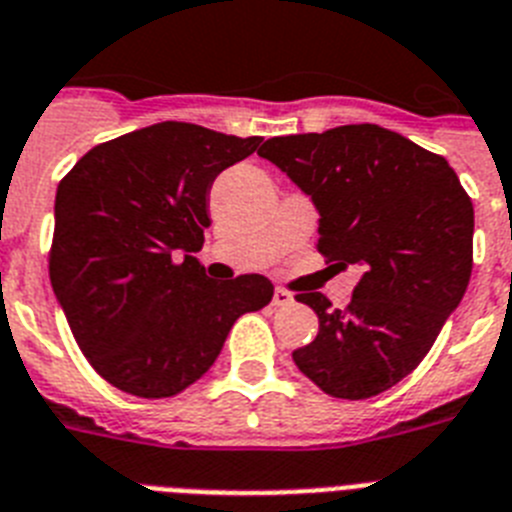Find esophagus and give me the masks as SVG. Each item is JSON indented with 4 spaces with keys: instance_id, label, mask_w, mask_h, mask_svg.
Here are the masks:
<instances>
[{
    "instance_id": "obj_1",
    "label": "esophagus",
    "mask_w": 512,
    "mask_h": 512,
    "mask_svg": "<svg viewBox=\"0 0 512 512\" xmlns=\"http://www.w3.org/2000/svg\"><path fill=\"white\" fill-rule=\"evenodd\" d=\"M292 302H294L292 292H286V289H281V286L273 292V305L276 307H286V305H292Z\"/></svg>"
}]
</instances>
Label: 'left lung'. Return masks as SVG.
Listing matches in <instances>:
<instances>
[{"mask_svg":"<svg viewBox=\"0 0 512 512\" xmlns=\"http://www.w3.org/2000/svg\"><path fill=\"white\" fill-rule=\"evenodd\" d=\"M310 194L318 252L360 265L350 305L297 294L318 336L292 352L315 386L368 400L418 368L460 305L473 268V202L442 155L373 123L276 136L257 152Z\"/></svg>","mask_w":512,"mask_h":512,"instance_id":"obj_1","label":"left lung"}]
</instances>
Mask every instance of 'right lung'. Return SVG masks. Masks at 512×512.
<instances>
[{
    "mask_svg": "<svg viewBox=\"0 0 512 512\" xmlns=\"http://www.w3.org/2000/svg\"><path fill=\"white\" fill-rule=\"evenodd\" d=\"M260 141L165 120L97 144L57 186L52 289L91 368L120 392H184L236 318L273 299L265 276L213 281L194 257L215 176Z\"/></svg>",
    "mask_w": 512,
    "mask_h": 512,
    "instance_id": "right-lung-1",
    "label": "right lung"
}]
</instances>
